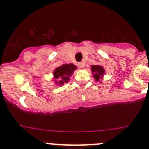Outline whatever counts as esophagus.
<instances>
[{"label": "esophagus", "instance_id": "34e87169", "mask_svg": "<svg viewBox=\"0 0 149 149\" xmlns=\"http://www.w3.org/2000/svg\"><path fill=\"white\" fill-rule=\"evenodd\" d=\"M78 66L80 67V68H84V66H85V63H84V62H81V63H78Z\"/></svg>", "mask_w": 149, "mask_h": 149}]
</instances>
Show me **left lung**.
Instances as JSON below:
<instances>
[{
	"instance_id": "1",
	"label": "left lung",
	"mask_w": 149,
	"mask_h": 149,
	"mask_svg": "<svg viewBox=\"0 0 149 149\" xmlns=\"http://www.w3.org/2000/svg\"><path fill=\"white\" fill-rule=\"evenodd\" d=\"M91 71H92L93 76L95 79L96 81H100V80L103 77L104 74H105L104 68L101 65H92L91 66Z\"/></svg>"
}]
</instances>
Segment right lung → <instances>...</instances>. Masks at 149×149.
Segmentation results:
<instances>
[{
	"mask_svg": "<svg viewBox=\"0 0 149 149\" xmlns=\"http://www.w3.org/2000/svg\"><path fill=\"white\" fill-rule=\"evenodd\" d=\"M77 68V66L72 63L70 64H63V65L57 68L54 71V77L55 79V83L60 86H62L65 83L68 82L70 77L73 74L74 71ZM58 79V81H56Z\"/></svg>",
	"mask_w": 149,
	"mask_h": 149,
	"instance_id": "right-lung-1",
	"label": "right lung"
}]
</instances>
